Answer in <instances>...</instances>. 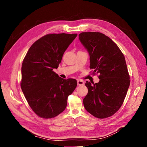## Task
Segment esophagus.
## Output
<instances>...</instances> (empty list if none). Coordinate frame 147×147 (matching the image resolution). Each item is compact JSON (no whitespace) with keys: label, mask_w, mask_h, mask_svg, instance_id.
<instances>
[{"label":"esophagus","mask_w":147,"mask_h":147,"mask_svg":"<svg viewBox=\"0 0 147 147\" xmlns=\"http://www.w3.org/2000/svg\"><path fill=\"white\" fill-rule=\"evenodd\" d=\"M77 83H78V84L79 86L83 85V84H84V82L82 81V80H78V81H77Z\"/></svg>","instance_id":"esophagus-1"}]
</instances>
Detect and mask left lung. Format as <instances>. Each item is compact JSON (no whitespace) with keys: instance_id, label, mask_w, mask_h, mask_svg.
Here are the masks:
<instances>
[{"instance_id":"left-lung-1","label":"left lung","mask_w":147,"mask_h":147,"mask_svg":"<svg viewBox=\"0 0 147 147\" xmlns=\"http://www.w3.org/2000/svg\"><path fill=\"white\" fill-rule=\"evenodd\" d=\"M89 53L90 68L99 74L98 83L86 81L88 93L83 99L86 110L94 116L104 119L116 113L123 104L130 85L126 60L117 45L99 32L79 35Z\"/></svg>"}]
</instances>
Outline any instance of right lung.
<instances>
[{"label":"right lung","instance_id":"1","mask_svg":"<svg viewBox=\"0 0 147 147\" xmlns=\"http://www.w3.org/2000/svg\"><path fill=\"white\" fill-rule=\"evenodd\" d=\"M77 34H49L36 41L22 61L21 87L33 111L43 119L64 111L68 96L77 86L76 79H64L53 71Z\"/></svg>","mask_w":147,"mask_h":147}]
</instances>
